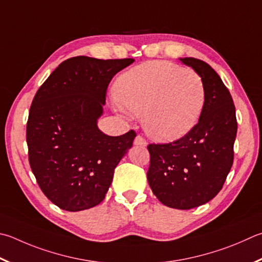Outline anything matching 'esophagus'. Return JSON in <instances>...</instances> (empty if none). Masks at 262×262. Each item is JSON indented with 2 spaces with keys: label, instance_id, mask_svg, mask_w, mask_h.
Listing matches in <instances>:
<instances>
[{
  "label": "esophagus",
  "instance_id": "obj_1",
  "mask_svg": "<svg viewBox=\"0 0 262 262\" xmlns=\"http://www.w3.org/2000/svg\"><path fill=\"white\" fill-rule=\"evenodd\" d=\"M134 144H136V145H142V146H146V141L143 139V137H142L141 135H137L136 137H135V141H134Z\"/></svg>",
  "mask_w": 262,
  "mask_h": 262
}]
</instances>
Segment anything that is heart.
Masks as SVG:
<instances>
[{"instance_id": "heart-1", "label": "heart", "mask_w": 262, "mask_h": 262, "mask_svg": "<svg viewBox=\"0 0 262 262\" xmlns=\"http://www.w3.org/2000/svg\"><path fill=\"white\" fill-rule=\"evenodd\" d=\"M115 97L123 110L142 116L150 137L173 142L196 126L205 105V87L193 70L152 60L122 73L115 82Z\"/></svg>"}]
</instances>
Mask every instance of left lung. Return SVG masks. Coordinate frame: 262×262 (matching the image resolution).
<instances>
[{
    "instance_id": "obj_1",
    "label": "left lung",
    "mask_w": 262,
    "mask_h": 262,
    "mask_svg": "<svg viewBox=\"0 0 262 262\" xmlns=\"http://www.w3.org/2000/svg\"><path fill=\"white\" fill-rule=\"evenodd\" d=\"M180 60L201 75L205 105L187 135L170 143L147 145L146 177L160 203L190 210L210 202L222 189L234 163L237 120L231 95L215 71L192 57Z\"/></svg>"
}]
</instances>
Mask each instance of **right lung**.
Instances as JSON below:
<instances>
[{
	"mask_svg": "<svg viewBox=\"0 0 262 262\" xmlns=\"http://www.w3.org/2000/svg\"><path fill=\"white\" fill-rule=\"evenodd\" d=\"M134 59L72 57L37 90L28 113V160L47 198L61 210L98 205L136 133L108 136L98 129L112 78Z\"/></svg>",
	"mask_w": 262,
	"mask_h": 262,
	"instance_id": "add662e5",
	"label": "right lung"
}]
</instances>
